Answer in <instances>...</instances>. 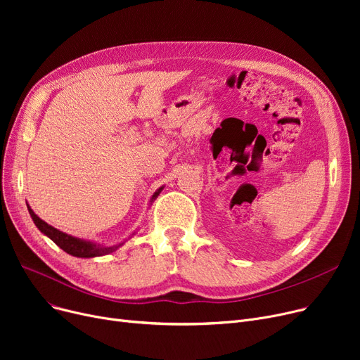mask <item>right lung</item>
Returning <instances> with one entry per match:
<instances>
[{
  "mask_svg": "<svg viewBox=\"0 0 360 360\" xmlns=\"http://www.w3.org/2000/svg\"><path fill=\"white\" fill-rule=\"evenodd\" d=\"M162 188L160 190H158L153 195V200L160 194ZM29 209V213H30V217L33 219L36 228L39 229L44 235H46L49 239H52L58 247L65 251L67 254L70 255H74V257H79V258H93V257H102V255H106V254H110L115 251L118 247H121L120 245H113V247H99V245H94L91 242H86L83 239H79V238H74V236H70L58 229L52 228V226H49L46 221H44L42 219L37 217L33 210L30 209V207H27Z\"/></svg>",
  "mask_w": 360,
  "mask_h": 360,
  "instance_id": "1",
  "label": "right lung"
}]
</instances>
